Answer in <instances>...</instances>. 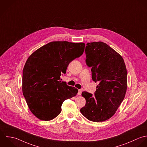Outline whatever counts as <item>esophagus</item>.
Masks as SVG:
<instances>
[{
	"label": "esophagus",
	"mask_w": 147,
	"mask_h": 147,
	"mask_svg": "<svg viewBox=\"0 0 147 147\" xmlns=\"http://www.w3.org/2000/svg\"><path fill=\"white\" fill-rule=\"evenodd\" d=\"M82 91L81 90H78V95H82Z\"/></svg>",
	"instance_id": "1"
}]
</instances>
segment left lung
Segmentation results:
<instances>
[{"mask_svg":"<svg viewBox=\"0 0 147 147\" xmlns=\"http://www.w3.org/2000/svg\"><path fill=\"white\" fill-rule=\"evenodd\" d=\"M86 62L91 67L92 79L98 82L95 95L86 91L82 115L94 122L111 118L124 100L127 88V71L121 56L101 42L87 43Z\"/></svg>","mask_w":147,"mask_h":147,"instance_id":"obj_1","label":"left lung"}]
</instances>
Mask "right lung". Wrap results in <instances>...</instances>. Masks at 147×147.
Masks as SVG:
<instances>
[{
    "instance_id": "obj_1",
    "label": "right lung",
    "mask_w": 147,
    "mask_h": 147,
    "mask_svg": "<svg viewBox=\"0 0 147 147\" xmlns=\"http://www.w3.org/2000/svg\"><path fill=\"white\" fill-rule=\"evenodd\" d=\"M84 48V43L52 42L28 58L23 69L22 91L29 109L39 119H53L61 112L63 101L78 94V89L60 79Z\"/></svg>"
}]
</instances>
